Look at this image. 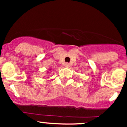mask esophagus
Instances as JSON below:
<instances>
[{"mask_svg": "<svg viewBox=\"0 0 127 127\" xmlns=\"http://www.w3.org/2000/svg\"><path fill=\"white\" fill-rule=\"evenodd\" d=\"M70 65L69 64V63H65V64H64V66L65 67H67V68H68V67H70Z\"/></svg>", "mask_w": 127, "mask_h": 127, "instance_id": "34e87169", "label": "esophagus"}]
</instances>
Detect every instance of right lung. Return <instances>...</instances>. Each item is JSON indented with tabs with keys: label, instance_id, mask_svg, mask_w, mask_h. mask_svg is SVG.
<instances>
[{
	"label": "right lung",
	"instance_id": "1",
	"mask_svg": "<svg viewBox=\"0 0 127 127\" xmlns=\"http://www.w3.org/2000/svg\"><path fill=\"white\" fill-rule=\"evenodd\" d=\"M50 70H51V69H50Z\"/></svg>",
	"mask_w": 127,
	"mask_h": 127
}]
</instances>
